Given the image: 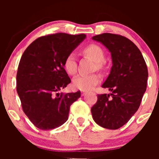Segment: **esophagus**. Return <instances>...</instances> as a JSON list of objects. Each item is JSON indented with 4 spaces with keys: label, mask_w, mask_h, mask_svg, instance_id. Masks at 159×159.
Instances as JSON below:
<instances>
[{
    "label": "esophagus",
    "mask_w": 159,
    "mask_h": 159,
    "mask_svg": "<svg viewBox=\"0 0 159 159\" xmlns=\"http://www.w3.org/2000/svg\"><path fill=\"white\" fill-rule=\"evenodd\" d=\"M86 94H87V92H84V91H81V96H84Z\"/></svg>",
    "instance_id": "esophagus-1"
}]
</instances>
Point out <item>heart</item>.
I'll use <instances>...</instances> for the list:
<instances>
[{"mask_svg":"<svg viewBox=\"0 0 159 159\" xmlns=\"http://www.w3.org/2000/svg\"><path fill=\"white\" fill-rule=\"evenodd\" d=\"M84 52L87 55L97 63L98 67H101V63L105 59V54L101 47L97 45L92 44L84 49ZM64 68L70 75L75 74L77 72V61L74 53H70L67 55L64 61ZM99 81V76L96 74L78 75L73 78L72 85L75 88L83 91L90 90L94 87Z\"/></svg>","mask_w":159,"mask_h":159,"instance_id":"b5f03b06","label":"heart"}]
</instances>
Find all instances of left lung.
<instances>
[{
    "mask_svg": "<svg viewBox=\"0 0 159 159\" xmlns=\"http://www.w3.org/2000/svg\"><path fill=\"white\" fill-rule=\"evenodd\" d=\"M92 39L111 53L112 66L102 87L108 88L112 93L98 95L91 113L100 126L117 129L139 108L147 90V66L140 51L125 36L105 33Z\"/></svg>",
    "mask_w": 159,
    "mask_h": 159,
    "instance_id": "8db88e82",
    "label": "left lung"
}]
</instances>
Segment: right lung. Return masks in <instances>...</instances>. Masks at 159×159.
Wrapping results in <instances>:
<instances>
[{"instance_id":"1","label":"right lung","mask_w":159,"mask_h":159,"mask_svg":"<svg viewBox=\"0 0 159 159\" xmlns=\"http://www.w3.org/2000/svg\"><path fill=\"white\" fill-rule=\"evenodd\" d=\"M86 38L85 34L59 33L38 38L20 60L16 90L29 120L42 130L55 129L68 120L71 105L81 92L58 93L71 80L64 69L67 55Z\"/></svg>"}]
</instances>
